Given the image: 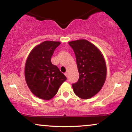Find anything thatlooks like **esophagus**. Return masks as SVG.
Masks as SVG:
<instances>
[{
	"instance_id": "1",
	"label": "esophagus",
	"mask_w": 132,
	"mask_h": 132,
	"mask_svg": "<svg viewBox=\"0 0 132 132\" xmlns=\"http://www.w3.org/2000/svg\"><path fill=\"white\" fill-rule=\"evenodd\" d=\"M64 75H65V76H66V77H68V72H65V73H64Z\"/></svg>"
}]
</instances>
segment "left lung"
I'll return each mask as SVG.
<instances>
[{"mask_svg":"<svg viewBox=\"0 0 132 132\" xmlns=\"http://www.w3.org/2000/svg\"><path fill=\"white\" fill-rule=\"evenodd\" d=\"M76 58L79 78L72 84L74 92L79 97L88 99L99 92L104 86L107 68L101 51L89 41L78 40L69 42Z\"/></svg>","mask_w":132,"mask_h":132,"instance_id":"obj_1","label":"left lung"}]
</instances>
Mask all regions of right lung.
I'll return each mask as SVG.
<instances>
[{
	"label": "right lung",
	"mask_w": 132,
	"mask_h": 132,
	"mask_svg": "<svg viewBox=\"0 0 132 132\" xmlns=\"http://www.w3.org/2000/svg\"><path fill=\"white\" fill-rule=\"evenodd\" d=\"M60 44V42L45 41L34 47L27 57L25 81L31 92L40 99H52L66 80L64 74L51 61L54 50Z\"/></svg>",
	"instance_id": "obj_1"
}]
</instances>
